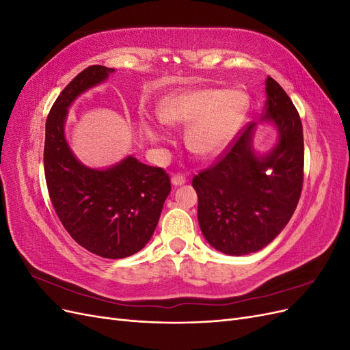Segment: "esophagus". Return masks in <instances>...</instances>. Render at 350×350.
<instances>
[{"label": "esophagus", "mask_w": 350, "mask_h": 350, "mask_svg": "<svg viewBox=\"0 0 350 350\" xmlns=\"http://www.w3.org/2000/svg\"><path fill=\"white\" fill-rule=\"evenodd\" d=\"M185 181H187V178H185L184 175H181V174H175V175L172 176V184H174L175 187L185 184Z\"/></svg>", "instance_id": "1"}]
</instances>
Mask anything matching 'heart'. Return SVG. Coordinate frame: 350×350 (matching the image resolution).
<instances>
[{"label": "heart", "mask_w": 350, "mask_h": 350, "mask_svg": "<svg viewBox=\"0 0 350 350\" xmlns=\"http://www.w3.org/2000/svg\"><path fill=\"white\" fill-rule=\"evenodd\" d=\"M241 90L187 89L166 96L157 108L165 124H189L187 143L200 156H216L234 139L248 111ZM154 135L159 133L154 130Z\"/></svg>", "instance_id": "heart-1"}]
</instances>
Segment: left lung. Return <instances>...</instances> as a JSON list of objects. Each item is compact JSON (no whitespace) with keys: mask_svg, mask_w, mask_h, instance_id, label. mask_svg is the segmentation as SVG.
<instances>
[{"mask_svg":"<svg viewBox=\"0 0 350 350\" xmlns=\"http://www.w3.org/2000/svg\"><path fill=\"white\" fill-rule=\"evenodd\" d=\"M262 121L276 125L279 142L266 156L252 149L250 122L216 162L193 178L198 224L211 247L229 256L256 252L276 238L298 206L304 183L299 113L280 84L267 77Z\"/></svg>","mask_w":350,"mask_h":350,"instance_id":"left-lung-1","label":"left lung"}]
</instances>
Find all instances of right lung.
<instances>
[{"instance_id":"obj_1","label":"right lung","mask_w":350,"mask_h":350,"mask_svg":"<svg viewBox=\"0 0 350 350\" xmlns=\"http://www.w3.org/2000/svg\"><path fill=\"white\" fill-rule=\"evenodd\" d=\"M113 68L90 66L59 93L46 118L44 166L51 203L79 245L103 258H125L152 238L171 193L162 167L129 156L105 171L81 165L64 135L67 108Z\"/></svg>"}]
</instances>
